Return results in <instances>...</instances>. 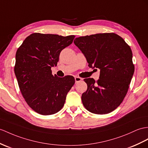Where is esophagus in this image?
<instances>
[{
    "instance_id": "1",
    "label": "esophagus",
    "mask_w": 148,
    "mask_h": 148,
    "mask_svg": "<svg viewBox=\"0 0 148 148\" xmlns=\"http://www.w3.org/2000/svg\"><path fill=\"white\" fill-rule=\"evenodd\" d=\"M75 82L77 83V82H79L82 80V78H80V77H75Z\"/></svg>"
}]
</instances>
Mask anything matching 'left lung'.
<instances>
[{
    "label": "left lung",
    "instance_id": "obj_1",
    "mask_svg": "<svg viewBox=\"0 0 148 148\" xmlns=\"http://www.w3.org/2000/svg\"><path fill=\"white\" fill-rule=\"evenodd\" d=\"M74 43L84 55L88 66L100 69L97 82L84 79L87 90L82 95L83 104L93 114L111 112L123 101L134 74L130 46L115 33L79 37Z\"/></svg>",
    "mask_w": 148,
    "mask_h": 148
}]
</instances>
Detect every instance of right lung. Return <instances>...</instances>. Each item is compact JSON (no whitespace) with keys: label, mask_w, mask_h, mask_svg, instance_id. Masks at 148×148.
I'll use <instances>...</instances> for the list:
<instances>
[{"label":"right lung","mask_w":148,"mask_h":148,"mask_svg":"<svg viewBox=\"0 0 148 148\" xmlns=\"http://www.w3.org/2000/svg\"><path fill=\"white\" fill-rule=\"evenodd\" d=\"M75 36L33 33L17 50L14 72L26 102L37 113L48 116L62 109L68 92L75 84L72 76H53L60 52Z\"/></svg>","instance_id":"obj_1"}]
</instances>
